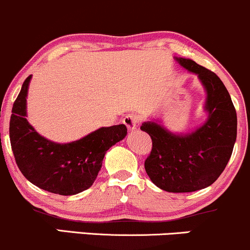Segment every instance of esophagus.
<instances>
[{
    "label": "esophagus",
    "mask_w": 250,
    "mask_h": 250,
    "mask_svg": "<svg viewBox=\"0 0 250 250\" xmlns=\"http://www.w3.org/2000/svg\"><path fill=\"white\" fill-rule=\"evenodd\" d=\"M139 116L135 115V114H128V115L125 116V119H123V123L127 125L129 130H134V129H136L137 125H139Z\"/></svg>",
    "instance_id": "esophagus-1"
}]
</instances>
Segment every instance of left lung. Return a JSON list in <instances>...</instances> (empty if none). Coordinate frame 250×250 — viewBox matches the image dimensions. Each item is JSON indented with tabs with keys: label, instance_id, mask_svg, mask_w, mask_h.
Returning <instances> with one entry per match:
<instances>
[{
	"label": "left lung",
	"instance_id": "1",
	"mask_svg": "<svg viewBox=\"0 0 250 250\" xmlns=\"http://www.w3.org/2000/svg\"><path fill=\"white\" fill-rule=\"evenodd\" d=\"M205 87L207 121L188 134H174L157 121L143 122L153 148L145 161L151 182L169 193H190L213 185L225 170L236 141L237 117L220 77L193 60L175 57Z\"/></svg>",
	"mask_w": 250,
	"mask_h": 250
}]
</instances>
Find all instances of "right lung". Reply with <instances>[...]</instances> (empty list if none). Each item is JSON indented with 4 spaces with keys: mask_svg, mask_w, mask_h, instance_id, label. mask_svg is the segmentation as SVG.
<instances>
[{
    "mask_svg": "<svg viewBox=\"0 0 250 250\" xmlns=\"http://www.w3.org/2000/svg\"><path fill=\"white\" fill-rule=\"evenodd\" d=\"M31 75L25 79L11 110L9 136L17 167L36 187L59 195H75L90 187L111 146L127 135L125 125L102 127L70 143L51 142L25 119Z\"/></svg>",
    "mask_w": 250,
    "mask_h": 250,
    "instance_id": "obj_1",
    "label": "right lung"
}]
</instances>
